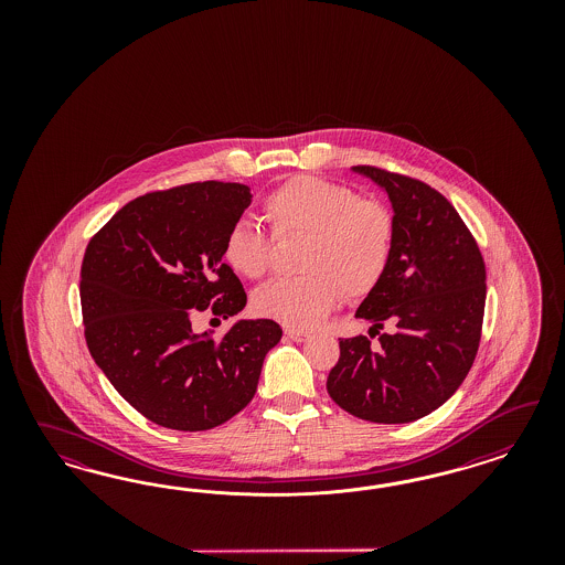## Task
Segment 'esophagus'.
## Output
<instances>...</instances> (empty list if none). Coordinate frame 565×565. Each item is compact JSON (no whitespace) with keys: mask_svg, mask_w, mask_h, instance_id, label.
I'll list each match as a JSON object with an SVG mask.
<instances>
[{"mask_svg":"<svg viewBox=\"0 0 565 565\" xmlns=\"http://www.w3.org/2000/svg\"><path fill=\"white\" fill-rule=\"evenodd\" d=\"M286 338L291 340V342L302 343L307 342L310 335H308L307 331H298V329H286Z\"/></svg>","mask_w":565,"mask_h":565,"instance_id":"34e87169","label":"esophagus"}]
</instances>
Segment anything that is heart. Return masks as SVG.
Here are the masks:
<instances>
[{
	"mask_svg": "<svg viewBox=\"0 0 565 565\" xmlns=\"http://www.w3.org/2000/svg\"><path fill=\"white\" fill-rule=\"evenodd\" d=\"M263 211L277 238H305L298 260L305 275L269 281L253 296L257 315L281 326H321L343 291L356 298L373 290L392 260V211L340 184L296 175L265 199ZM269 253L267 236L246 220L234 223L223 242L225 263L248 279L267 274Z\"/></svg>",
	"mask_w": 565,
	"mask_h": 565,
	"instance_id": "b5f03b06",
	"label": "heart"
}]
</instances>
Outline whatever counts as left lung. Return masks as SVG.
I'll list each match as a JSON object with an SVG mask.
<instances>
[{
	"instance_id": "obj_1",
	"label": "left lung",
	"mask_w": 565,
	"mask_h": 565,
	"mask_svg": "<svg viewBox=\"0 0 565 565\" xmlns=\"http://www.w3.org/2000/svg\"><path fill=\"white\" fill-rule=\"evenodd\" d=\"M392 203V260L362 300L369 335L340 340L327 376L331 399L362 420L404 425L445 404L468 375L480 342L487 274L479 246L451 203L425 182L371 166L352 168Z\"/></svg>"
}]
</instances>
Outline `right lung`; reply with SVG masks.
I'll return each mask as SVG.
<instances>
[{"label":"right lung","mask_w":565,"mask_h":565,"mask_svg":"<svg viewBox=\"0 0 565 565\" xmlns=\"http://www.w3.org/2000/svg\"><path fill=\"white\" fill-rule=\"evenodd\" d=\"M250 189L196 182L138 196L86 246L81 305L88 352L116 392L173 430H206L236 416L257 392L267 352L281 340L269 319H238L222 340L194 333L192 317L217 321L246 307L223 263V242Z\"/></svg>","instance_id":"right-lung-1"}]
</instances>
